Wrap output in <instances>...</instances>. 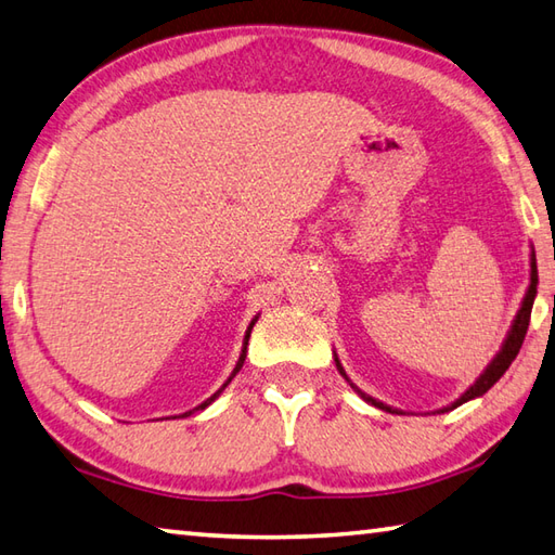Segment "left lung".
<instances>
[{
	"label": "left lung",
	"mask_w": 555,
	"mask_h": 555,
	"mask_svg": "<svg viewBox=\"0 0 555 555\" xmlns=\"http://www.w3.org/2000/svg\"><path fill=\"white\" fill-rule=\"evenodd\" d=\"M537 286H539L537 255H534V247H531V255H529V286H527V293H525V298H522V306H519L513 324H509V330H507V336H505V341H503V346H501V351H498V353L491 358V363H488V365L483 367V373L474 379V385L466 387L464 392L460 395V399H454L452 404L438 409V414H448V411L466 404V401H472V399H476V397H483V395L488 392V389H491V387L498 383V379H501V377L505 375L509 363L515 361L519 349H522L525 334H527V327H529V318H531V306H534V298H537ZM334 363H336V371H339L341 377L346 379V383H349V385L353 387V392H356L358 397H361L363 401H367V404H373V406L383 409V411H389V414H397L399 409H392V406L383 404V401L371 397V395H365L363 389H358V387L351 383L349 375H346V371H344L341 361H339V356H336V351H334Z\"/></svg>",
	"instance_id": "obj_1"
}]
</instances>
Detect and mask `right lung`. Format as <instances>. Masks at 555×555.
Listing matches in <instances>:
<instances>
[{"label":"right lung","mask_w":555,"mask_h":555,"mask_svg":"<svg viewBox=\"0 0 555 555\" xmlns=\"http://www.w3.org/2000/svg\"><path fill=\"white\" fill-rule=\"evenodd\" d=\"M257 318H259V314H255V318H253V322H249L247 324V330H245V339H243V349H241V358H237V363H235V367H233V373L231 375H228V379H225V383L221 385V389H216V392L209 397V399H206V401H202V404L199 406H194V409H190V411H184V414H180V416H172V418H188V416H192L194 414V411H202V409H206V406H209V404H214V401L216 399H219L221 397V392H223V389L228 387V385H231V379L237 375V373H241V367H243V363H245V356H247V341H249V334H253V327H255V322H257Z\"/></svg>","instance_id":"right-lung-1"}]
</instances>
